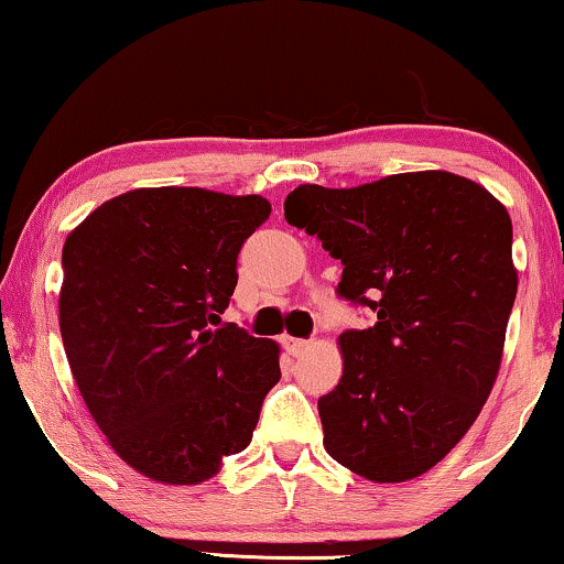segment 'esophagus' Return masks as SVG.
Instances as JSON below:
<instances>
[{
	"label": "esophagus",
	"mask_w": 564,
	"mask_h": 564,
	"mask_svg": "<svg viewBox=\"0 0 564 564\" xmlns=\"http://www.w3.org/2000/svg\"><path fill=\"white\" fill-rule=\"evenodd\" d=\"M308 339H296V337H283V347L285 350H289L291 355H301V352H306L308 350Z\"/></svg>",
	"instance_id": "1"
}]
</instances>
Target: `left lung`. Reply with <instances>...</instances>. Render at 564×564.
<instances>
[{"label": "left lung", "instance_id": "obj_1", "mask_svg": "<svg viewBox=\"0 0 564 564\" xmlns=\"http://www.w3.org/2000/svg\"><path fill=\"white\" fill-rule=\"evenodd\" d=\"M283 212L343 260L339 296L378 316L337 339L343 378L319 399L324 449L365 480L419 478L494 391L519 289L509 212L447 171L304 184Z\"/></svg>", "mask_w": 564, "mask_h": 564}]
</instances>
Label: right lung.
I'll return each instance as SVG.
<instances>
[{"label": "right lung", "instance_id": "obj_1", "mask_svg": "<svg viewBox=\"0 0 564 564\" xmlns=\"http://www.w3.org/2000/svg\"><path fill=\"white\" fill-rule=\"evenodd\" d=\"M263 196L134 188L63 245L61 337L82 399L132 470L199 486L252 440L281 347L221 324Z\"/></svg>", "mask_w": 564, "mask_h": 564}]
</instances>
